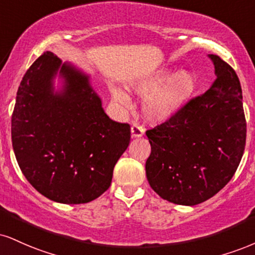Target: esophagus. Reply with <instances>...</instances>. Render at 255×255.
<instances>
[{"label": "esophagus", "instance_id": "34e87169", "mask_svg": "<svg viewBox=\"0 0 255 255\" xmlns=\"http://www.w3.org/2000/svg\"><path fill=\"white\" fill-rule=\"evenodd\" d=\"M131 131V137H141L145 134V129L143 127H141L139 125H133L130 128Z\"/></svg>", "mask_w": 255, "mask_h": 255}]
</instances>
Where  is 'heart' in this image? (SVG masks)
I'll return each instance as SVG.
<instances>
[{
    "label": "heart",
    "mask_w": 255,
    "mask_h": 255,
    "mask_svg": "<svg viewBox=\"0 0 255 255\" xmlns=\"http://www.w3.org/2000/svg\"><path fill=\"white\" fill-rule=\"evenodd\" d=\"M197 79L190 70L173 71L160 69L137 79L129 85L137 96L147 98L143 104V116L152 124L167 121L185 104L196 91ZM114 96L119 102L129 104V95L122 89H115Z\"/></svg>",
    "instance_id": "obj_1"
}]
</instances>
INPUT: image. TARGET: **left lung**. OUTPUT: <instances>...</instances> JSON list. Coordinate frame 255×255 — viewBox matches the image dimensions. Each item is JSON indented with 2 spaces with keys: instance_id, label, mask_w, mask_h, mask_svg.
I'll return each instance as SVG.
<instances>
[{
  "instance_id": "left-lung-1",
  "label": "left lung",
  "mask_w": 255,
  "mask_h": 255,
  "mask_svg": "<svg viewBox=\"0 0 255 255\" xmlns=\"http://www.w3.org/2000/svg\"><path fill=\"white\" fill-rule=\"evenodd\" d=\"M216 81L170 120L146 131L151 154L146 177L162 199L196 205L228 184L246 143L240 81L231 65L208 54Z\"/></svg>"
}]
</instances>
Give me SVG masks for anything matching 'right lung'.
Masks as SVG:
<instances>
[{
  "instance_id": "1",
  "label": "right lung",
  "mask_w": 255,
  "mask_h": 255,
  "mask_svg": "<svg viewBox=\"0 0 255 255\" xmlns=\"http://www.w3.org/2000/svg\"><path fill=\"white\" fill-rule=\"evenodd\" d=\"M129 141V125L109 119L90 76L78 67L47 51L24 73L11 142L23 176L45 197L64 204L100 197Z\"/></svg>"
}]
</instances>
